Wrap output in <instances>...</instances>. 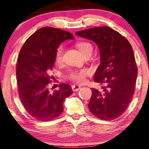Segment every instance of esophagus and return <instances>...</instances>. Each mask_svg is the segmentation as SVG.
I'll list each match as a JSON object with an SVG mask.
<instances>
[{"label":"esophagus","instance_id":"obj_1","mask_svg":"<svg viewBox=\"0 0 149 149\" xmlns=\"http://www.w3.org/2000/svg\"><path fill=\"white\" fill-rule=\"evenodd\" d=\"M71 88H72V91H73V92H75V91H78L80 90L81 86H78V85H72Z\"/></svg>","mask_w":149,"mask_h":149}]
</instances>
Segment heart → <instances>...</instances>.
<instances>
[{"instance_id": "b5f03b06", "label": "heart", "mask_w": 149, "mask_h": 149, "mask_svg": "<svg viewBox=\"0 0 149 149\" xmlns=\"http://www.w3.org/2000/svg\"><path fill=\"white\" fill-rule=\"evenodd\" d=\"M76 47L84 56L90 55L92 54L93 46L92 43L88 41H79L76 43ZM63 53H64V47L63 45H59L57 47L55 52V61L56 63H61L63 58ZM88 75V71L86 69H81V70H71L69 73L68 78L76 83H82L85 81V79Z\"/></svg>"}]
</instances>
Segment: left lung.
<instances>
[{
    "label": "left lung",
    "mask_w": 149,
    "mask_h": 149,
    "mask_svg": "<svg viewBox=\"0 0 149 149\" xmlns=\"http://www.w3.org/2000/svg\"><path fill=\"white\" fill-rule=\"evenodd\" d=\"M76 34L96 43L101 54L94 81L102 84V89L92 88L89 110L101 119H116L127 108L134 93L138 69L132 45L108 26L91 28Z\"/></svg>",
    "instance_id": "left-lung-1"
}]
</instances>
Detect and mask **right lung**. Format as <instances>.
<instances>
[{
    "label": "right lung",
    "instance_id": "add662e5",
    "mask_svg": "<svg viewBox=\"0 0 149 149\" xmlns=\"http://www.w3.org/2000/svg\"><path fill=\"white\" fill-rule=\"evenodd\" d=\"M74 37L69 32L52 27L37 30L26 39L17 58L16 77L18 94L27 112L41 121L57 118L63 112V102L73 93L71 86L59 84L60 89L49 93V71L55 63L57 47Z\"/></svg>",
    "mask_w": 149,
    "mask_h": 149
}]
</instances>
